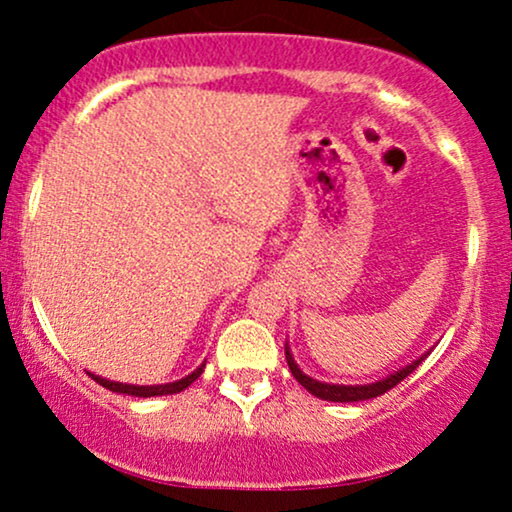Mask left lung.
<instances>
[{"label": "left lung", "instance_id": "left-lung-1", "mask_svg": "<svg viewBox=\"0 0 512 512\" xmlns=\"http://www.w3.org/2000/svg\"><path fill=\"white\" fill-rule=\"evenodd\" d=\"M284 349H286V363H289L293 378H296L298 383H301L305 390L310 392V395L325 399V402H342V404H346V402H363V399H373V397L385 395L387 390H392V387H395L397 383H402V380L407 378L409 373H414L416 366H419V363L424 361L428 354H431V351H426L424 356H419V358H416V361H411L409 366L399 368V370H395V373L387 375V378L375 380V383H366V385H337V383H322V380H315V378H310V375H305L303 370L298 368V363L293 361L289 342H286Z\"/></svg>", "mask_w": 512, "mask_h": 512}]
</instances>
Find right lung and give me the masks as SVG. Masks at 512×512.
<instances>
[{
    "label": "right lung",
    "mask_w": 512,
    "mask_h": 512,
    "mask_svg": "<svg viewBox=\"0 0 512 512\" xmlns=\"http://www.w3.org/2000/svg\"><path fill=\"white\" fill-rule=\"evenodd\" d=\"M204 366H207V361L202 363L197 370H192L190 375H185V378L175 380V383H163V385H129V383H115V380H108V378H101V375L96 373H88L93 380H96L98 385H103L105 390H113L117 395H132V397H161V395H175V392H182L185 387H190L195 380L202 375Z\"/></svg>",
    "instance_id": "right-lung-1"
}]
</instances>
